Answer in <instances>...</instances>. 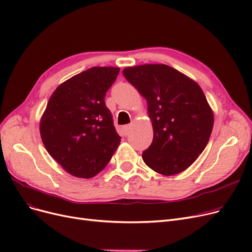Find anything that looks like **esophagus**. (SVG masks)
<instances>
[{"instance_id": "obj_1", "label": "esophagus", "mask_w": 252, "mask_h": 252, "mask_svg": "<svg viewBox=\"0 0 252 252\" xmlns=\"http://www.w3.org/2000/svg\"><path fill=\"white\" fill-rule=\"evenodd\" d=\"M130 125H126V126H124V127H123V129H124V134H125V136H127L128 134H129V130H130Z\"/></svg>"}]
</instances>
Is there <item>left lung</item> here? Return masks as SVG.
<instances>
[{"mask_svg":"<svg viewBox=\"0 0 252 252\" xmlns=\"http://www.w3.org/2000/svg\"><path fill=\"white\" fill-rule=\"evenodd\" d=\"M123 73L146 99L152 120L144 162L166 176L188 169L205 149L214 122L199 84L167 64H142Z\"/></svg>","mask_w":252,"mask_h":252,"instance_id":"obj_1","label":"left lung"}]
</instances>
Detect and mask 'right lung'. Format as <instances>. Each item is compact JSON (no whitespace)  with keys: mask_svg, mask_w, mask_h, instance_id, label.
<instances>
[{"mask_svg":"<svg viewBox=\"0 0 252 252\" xmlns=\"http://www.w3.org/2000/svg\"><path fill=\"white\" fill-rule=\"evenodd\" d=\"M119 68L93 67L62 83L40 122L49 155L73 176L92 178L110 161L120 137L105 95Z\"/></svg>","mask_w":252,"mask_h":252,"instance_id":"add662e5","label":"right lung"}]
</instances>
